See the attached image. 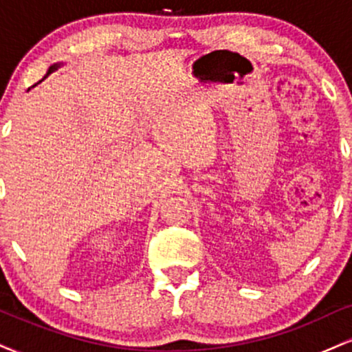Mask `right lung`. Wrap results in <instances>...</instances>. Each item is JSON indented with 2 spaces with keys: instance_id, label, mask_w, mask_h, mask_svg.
<instances>
[{
  "instance_id": "1",
  "label": "right lung",
  "mask_w": 352,
  "mask_h": 352,
  "mask_svg": "<svg viewBox=\"0 0 352 352\" xmlns=\"http://www.w3.org/2000/svg\"><path fill=\"white\" fill-rule=\"evenodd\" d=\"M54 69H56V67H51V69H50V72H47V74H51V72L54 71ZM34 86H36V84H34Z\"/></svg>"
}]
</instances>
